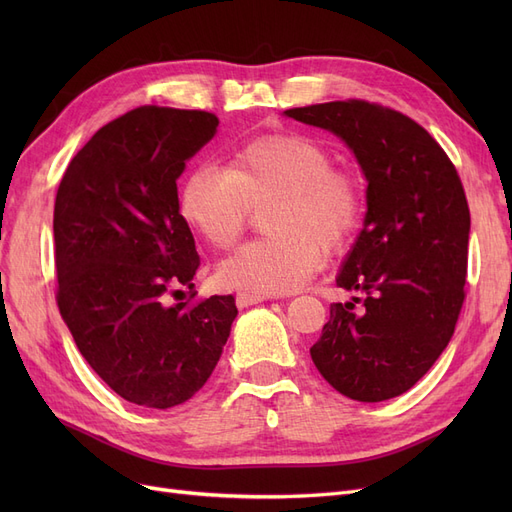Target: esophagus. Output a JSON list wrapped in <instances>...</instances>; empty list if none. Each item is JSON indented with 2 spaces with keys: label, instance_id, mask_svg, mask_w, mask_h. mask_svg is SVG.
<instances>
[{
  "label": "esophagus",
  "instance_id": "esophagus-1",
  "mask_svg": "<svg viewBox=\"0 0 512 512\" xmlns=\"http://www.w3.org/2000/svg\"><path fill=\"white\" fill-rule=\"evenodd\" d=\"M269 299H275V297H271V294H254V292H239V294H237V305H239V307H247V305H256V303H262V301H269Z\"/></svg>",
  "mask_w": 512,
  "mask_h": 512
}]
</instances>
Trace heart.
<instances>
[{
	"instance_id": "heart-1",
	"label": "heart",
	"mask_w": 512,
	"mask_h": 512,
	"mask_svg": "<svg viewBox=\"0 0 512 512\" xmlns=\"http://www.w3.org/2000/svg\"><path fill=\"white\" fill-rule=\"evenodd\" d=\"M179 207L196 235L218 250L235 245L256 209H267L265 239L245 243L220 267V280L254 294L303 286L329 254L346 247L365 215V188L312 136H258L224 168L198 166L181 185Z\"/></svg>"
}]
</instances>
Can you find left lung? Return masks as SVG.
Returning a JSON list of instances; mask_svg holds the SVG:
<instances>
[{
    "mask_svg": "<svg viewBox=\"0 0 512 512\" xmlns=\"http://www.w3.org/2000/svg\"><path fill=\"white\" fill-rule=\"evenodd\" d=\"M284 113L342 136L367 177L365 228L337 277L361 297L331 305L309 354L350 399L397 397L438 361L466 299L470 209L457 168L423 126L378 102Z\"/></svg>",
    "mask_w": 512,
    "mask_h": 512,
    "instance_id": "1",
    "label": "left lung"
}]
</instances>
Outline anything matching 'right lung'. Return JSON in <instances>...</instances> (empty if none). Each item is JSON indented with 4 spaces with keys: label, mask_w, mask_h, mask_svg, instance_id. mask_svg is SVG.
I'll return each mask as SVG.
<instances>
[{
    "label": "right lung",
    "mask_w": 512,
    "mask_h": 512,
    "mask_svg": "<svg viewBox=\"0 0 512 512\" xmlns=\"http://www.w3.org/2000/svg\"><path fill=\"white\" fill-rule=\"evenodd\" d=\"M220 119L138 106L102 126L55 196L57 305L91 369L126 401L166 410L203 389L237 316L232 294L167 305L200 265L177 179Z\"/></svg>",
    "instance_id": "right-lung-1"
}]
</instances>
